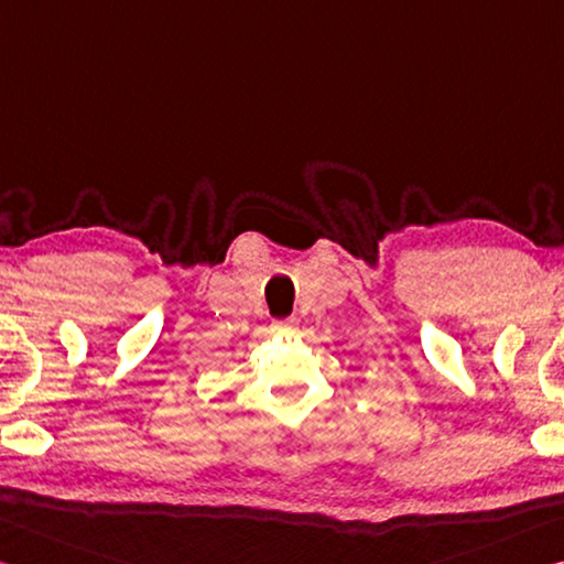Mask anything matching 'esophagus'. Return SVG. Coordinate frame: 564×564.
Instances as JSON below:
<instances>
[{"label": "esophagus", "instance_id": "esophagus-1", "mask_svg": "<svg viewBox=\"0 0 564 564\" xmlns=\"http://www.w3.org/2000/svg\"><path fill=\"white\" fill-rule=\"evenodd\" d=\"M273 328H275V330H293V328H296V318H283V321H275Z\"/></svg>", "mask_w": 564, "mask_h": 564}]
</instances>
